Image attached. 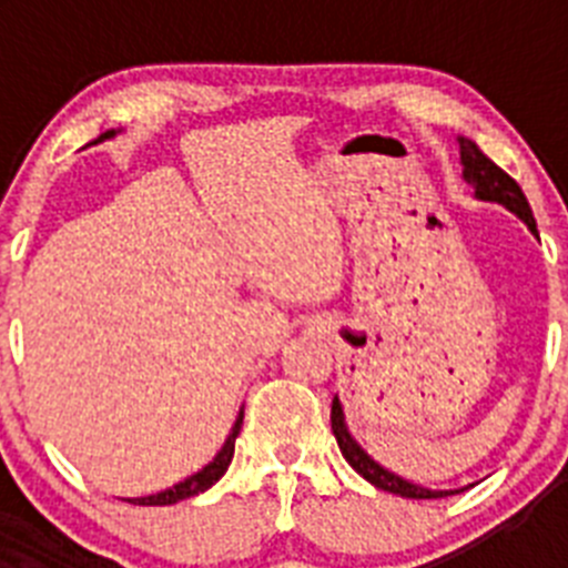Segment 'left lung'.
I'll list each match as a JSON object with an SVG mask.
<instances>
[{
    "mask_svg": "<svg viewBox=\"0 0 568 568\" xmlns=\"http://www.w3.org/2000/svg\"><path fill=\"white\" fill-rule=\"evenodd\" d=\"M460 144V164H464V182L475 190V199L480 202H495L504 204L509 213H515L526 227L531 230V235H538V224H535V215H531L529 202H526L524 190L518 187V182L511 179L509 173L491 162L489 155L480 153V148L471 139H464L458 135ZM329 420H333V435L341 446V455L346 458V464L353 466L358 475H364L373 486L384 491H393V495H400V498H446V495H455L460 489H426V486L413 484V480L400 478L395 471L384 469L373 455L366 453L364 446L353 438L349 426H346L344 418V406H341V398L335 395L333 398V413H329Z\"/></svg>",
    "mask_w": 568,
    "mask_h": 568,
    "instance_id": "1",
    "label": "left lung"
}]
</instances>
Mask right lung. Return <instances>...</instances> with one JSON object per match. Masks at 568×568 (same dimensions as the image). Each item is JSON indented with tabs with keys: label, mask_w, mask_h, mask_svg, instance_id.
<instances>
[{
	"label": "right lung",
	"mask_w": 568,
	"mask_h": 568,
	"mask_svg": "<svg viewBox=\"0 0 568 568\" xmlns=\"http://www.w3.org/2000/svg\"><path fill=\"white\" fill-rule=\"evenodd\" d=\"M119 133V130H108V133H102L93 144L104 142V139H113V135ZM241 424H244V406L239 409V415H235V424L233 429H230L227 440H224V446L219 449V455H215L213 460H210L204 469H199L195 475H190V478L179 480L175 486H170V489L164 491H155V495H148V498H130V504H139V506H170V504H179V500L184 498H193V495H199V491H207L210 486L215 484V480L222 478L224 471H227L230 460H233V453H235V438H239L241 433Z\"/></svg>",
	"instance_id": "obj_1"
}]
</instances>
